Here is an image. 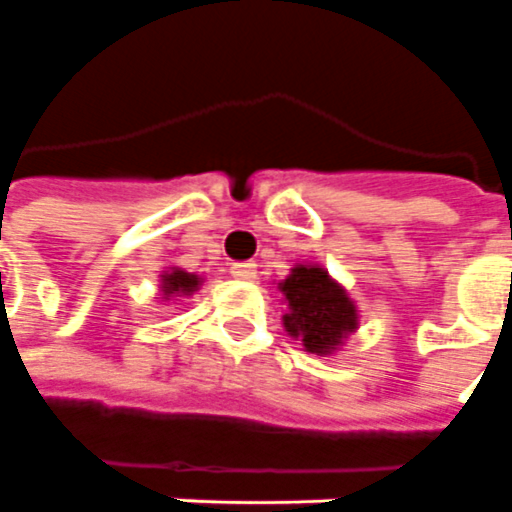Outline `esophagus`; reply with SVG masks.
Segmentation results:
<instances>
[{"instance_id":"1","label":"esophagus","mask_w":512,"mask_h":512,"mask_svg":"<svg viewBox=\"0 0 512 512\" xmlns=\"http://www.w3.org/2000/svg\"><path fill=\"white\" fill-rule=\"evenodd\" d=\"M231 275L239 281H253L256 278V264L253 262H234L231 264Z\"/></svg>"}]
</instances>
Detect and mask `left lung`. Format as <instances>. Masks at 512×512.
Here are the masks:
<instances>
[{"instance_id": "8db88e82", "label": "left lung", "mask_w": 512, "mask_h": 512, "mask_svg": "<svg viewBox=\"0 0 512 512\" xmlns=\"http://www.w3.org/2000/svg\"><path fill=\"white\" fill-rule=\"evenodd\" d=\"M281 292L289 300L286 331L303 339L308 353H331L344 333L355 328L353 303L320 267H295Z\"/></svg>"}]
</instances>
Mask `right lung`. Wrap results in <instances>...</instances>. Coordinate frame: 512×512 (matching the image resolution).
<instances>
[{
	"instance_id": "add662e5",
	"label": "right lung",
	"mask_w": 512,
	"mask_h": 512,
	"mask_svg": "<svg viewBox=\"0 0 512 512\" xmlns=\"http://www.w3.org/2000/svg\"><path fill=\"white\" fill-rule=\"evenodd\" d=\"M162 289H165V295H192L198 289V278L184 270H173V273L162 275Z\"/></svg>"
}]
</instances>
